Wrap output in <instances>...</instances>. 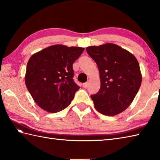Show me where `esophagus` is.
Here are the masks:
<instances>
[{
    "instance_id": "esophagus-1",
    "label": "esophagus",
    "mask_w": 160,
    "mask_h": 160,
    "mask_svg": "<svg viewBox=\"0 0 160 160\" xmlns=\"http://www.w3.org/2000/svg\"><path fill=\"white\" fill-rule=\"evenodd\" d=\"M82 87L84 88H87L88 87V82H84L82 84Z\"/></svg>"
}]
</instances>
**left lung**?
<instances>
[{"mask_svg": "<svg viewBox=\"0 0 160 160\" xmlns=\"http://www.w3.org/2000/svg\"><path fill=\"white\" fill-rule=\"evenodd\" d=\"M86 49L100 72V91L91 96L95 108L108 116L122 113L132 103L141 86L142 74L136 58L112 43Z\"/></svg>", "mask_w": 160, "mask_h": 160, "instance_id": "1", "label": "left lung"}]
</instances>
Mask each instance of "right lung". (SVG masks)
<instances>
[{
    "mask_svg": "<svg viewBox=\"0 0 160 160\" xmlns=\"http://www.w3.org/2000/svg\"><path fill=\"white\" fill-rule=\"evenodd\" d=\"M84 48L56 45L30 58L25 84L36 104L47 112L56 113L67 108L80 89L73 81V64Z\"/></svg>",
    "mask_w": 160,
    "mask_h": 160,
    "instance_id": "obj_1",
    "label": "right lung"
}]
</instances>
